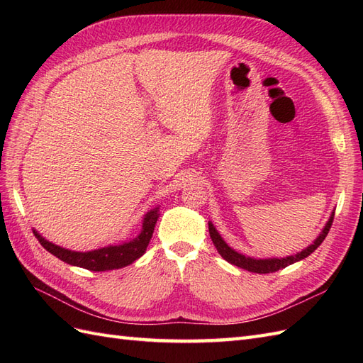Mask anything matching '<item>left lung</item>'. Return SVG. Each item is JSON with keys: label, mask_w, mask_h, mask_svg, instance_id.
<instances>
[{"label": "left lung", "mask_w": 363, "mask_h": 363, "mask_svg": "<svg viewBox=\"0 0 363 363\" xmlns=\"http://www.w3.org/2000/svg\"><path fill=\"white\" fill-rule=\"evenodd\" d=\"M333 218H335V213H332L330 219H328V223L325 224L323 233L316 238L315 242L307 247L306 250H303L301 252H296L295 256H289V257H283V259H252V257H247L244 255H239L238 251L230 248L223 238L219 236V233L216 232V228L213 227L212 223H208V233H211V238H212V242L213 245L216 247L218 252L221 255L227 262L233 263V265L239 267V268H244L250 272H257V274H269V272H276L279 269H283L286 268L288 265H292V263L298 262L304 257H307L309 255H312V252L320 247L323 244V240L325 239V236L328 235V230H330L332 227V223H333Z\"/></svg>", "instance_id": "8db88e82"}]
</instances>
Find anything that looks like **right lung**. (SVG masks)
<instances>
[{"instance_id": "right-lung-1", "label": "right lung", "mask_w": 363, "mask_h": 363, "mask_svg": "<svg viewBox=\"0 0 363 363\" xmlns=\"http://www.w3.org/2000/svg\"><path fill=\"white\" fill-rule=\"evenodd\" d=\"M157 221V208L156 211H151L147 213L144 219V228H142L140 235L130 240L127 244L123 245H113V247H106L95 251H87V252H79V251H71L67 248H62L48 242L47 239H43L38 232H33L40 245L50 251L52 256L59 257L60 260L69 263L74 267H80L89 271H108V269H118L130 265L136 259H139L144 255L150 239L155 232Z\"/></svg>"}]
</instances>
